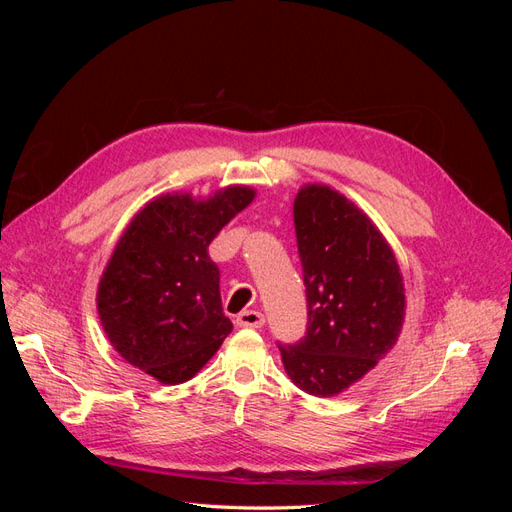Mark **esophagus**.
Wrapping results in <instances>:
<instances>
[{
  "mask_svg": "<svg viewBox=\"0 0 512 512\" xmlns=\"http://www.w3.org/2000/svg\"><path fill=\"white\" fill-rule=\"evenodd\" d=\"M235 322H237V327H241V329H260L262 324H265V316L256 312V309H245V312H241L237 316Z\"/></svg>",
  "mask_w": 512,
  "mask_h": 512,
  "instance_id": "obj_1",
  "label": "esophagus"
}]
</instances>
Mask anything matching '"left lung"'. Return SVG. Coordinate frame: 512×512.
Returning <instances> with one entry per match:
<instances>
[{
  "instance_id": "8db88e82",
  "label": "left lung",
  "mask_w": 512,
  "mask_h": 512,
  "mask_svg": "<svg viewBox=\"0 0 512 512\" xmlns=\"http://www.w3.org/2000/svg\"><path fill=\"white\" fill-rule=\"evenodd\" d=\"M292 211L307 331L297 344L277 346L301 391L333 397L395 346L406 314L404 280L382 232L344 194L305 185Z\"/></svg>"
}]
</instances>
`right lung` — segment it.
Returning <instances> with one entry per match:
<instances>
[{"instance_id": "right-lung-1", "label": "right lung", "mask_w": 512, "mask_h": 512, "mask_svg": "<svg viewBox=\"0 0 512 512\" xmlns=\"http://www.w3.org/2000/svg\"><path fill=\"white\" fill-rule=\"evenodd\" d=\"M254 196L247 185H228L205 200L175 192L134 215L96 297L108 342L130 365L179 384L218 352L232 322L207 247Z\"/></svg>"}]
</instances>
